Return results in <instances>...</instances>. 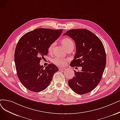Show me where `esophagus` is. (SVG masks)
<instances>
[{"instance_id":"esophagus-1","label":"esophagus","mask_w":120,"mask_h":120,"mask_svg":"<svg viewBox=\"0 0 120 120\" xmlns=\"http://www.w3.org/2000/svg\"><path fill=\"white\" fill-rule=\"evenodd\" d=\"M64 69H65V68H61V67H59V70L60 71V70H64Z\"/></svg>"}]
</instances>
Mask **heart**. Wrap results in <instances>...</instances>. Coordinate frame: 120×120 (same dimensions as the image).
<instances>
[{"mask_svg":"<svg viewBox=\"0 0 120 120\" xmlns=\"http://www.w3.org/2000/svg\"><path fill=\"white\" fill-rule=\"evenodd\" d=\"M61 42L66 50L68 49L70 47H74V44L73 40L68 37H65L64 38V39L62 40ZM55 45L56 42H54L52 43L49 45L48 47V49L49 52H51L52 51ZM67 60H68L66 59L63 58V57H61L60 56H56L52 60V63L57 65L63 66H64L66 64Z\"/></svg>","mask_w":120,"mask_h":120,"instance_id":"heart-1","label":"heart"}]
</instances>
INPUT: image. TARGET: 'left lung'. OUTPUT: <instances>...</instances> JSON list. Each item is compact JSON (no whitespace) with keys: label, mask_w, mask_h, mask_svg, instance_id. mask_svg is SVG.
Wrapping results in <instances>:
<instances>
[{"label":"left lung","mask_w":120,"mask_h":120,"mask_svg":"<svg viewBox=\"0 0 120 120\" xmlns=\"http://www.w3.org/2000/svg\"><path fill=\"white\" fill-rule=\"evenodd\" d=\"M75 42L76 54L70 64L81 66V71L68 81L70 88L78 94L90 93L99 83L106 63V53L102 42L94 33L86 29L69 30L64 34Z\"/></svg>","instance_id":"obj_1"}]
</instances>
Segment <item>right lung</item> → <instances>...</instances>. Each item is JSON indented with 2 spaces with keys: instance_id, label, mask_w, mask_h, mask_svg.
<instances>
[{
  "instance_id": "right-lung-1",
  "label": "right lung",
  "mask_w": 120,
  "mask_h": 120,
  "mask_svg": "<svg viewBox=\"0 0 120 120\" xmlns=\"http://www.w3.org/2000/svg\"><path fill=\"white\" fill-rule=\"evenodd\" d=\"M63 32L40 28L24 34L18 42L14 59L18 78L23 86L33 92H39L47 88L57 67L50 64L45 68L40 65L42 59L48 53V47Z\"/></svg>"
}]
</instances>
